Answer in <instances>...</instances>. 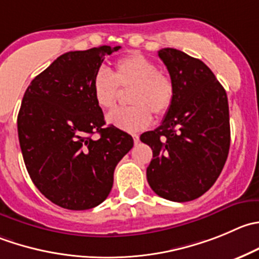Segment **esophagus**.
<instances>
[{
    "label": "esophagus",
    "mask_w": 259,
    "mask_h": 259,
    "mask_svg": "<svg viewBox=\"0 0 259 259\" xmlns=\"http://www.w3.org/2000/svg\"><path fill=\"white\" fill-rule=\"evenodd\" d=\"M133 139H134L135 144H138L139 143V134H133Z\"/></svg>",
    "instance_id": "esophagus-1"
}]
</instances>
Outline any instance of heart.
I'll list each match as a JSON object with an SVG mask.
<instances>
[{
    "mask_svg": "<svg viewBox=\"0 0 259 259\" xmlns=\"http://www.w3.org/2000/svg\"><path fill=\"white\" fill-rule=\"evenodd\" d=\"M119 87L130 89L127 102L132 106L112 110L107 114L106 121L124 132H138L148 126L152 121L150 112L155 116L167 114L175 97L172 79L142 54L120 58L112 73L101 67L92 77V96L101 109L114 106Z\"/></svg>",
    "mask_w": 259,
    "mask_h": 259,
    "instance_id": "b5f03b06",
    "label": "heart"
}]
</instances>
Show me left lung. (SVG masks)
I'll list each match as a JSON object with an SVG mask.
<instances>
[{"label":"left lung","mask_w":259,"mask_h":259,"mask_svg":"<svg viewBox=\"0 0 259 259\" xmlns=\"http://www.w3.org/2000/svg\"><path fill=\"white\" fill-rule=\"evenodd\" d=\"M158 57L169 72L175 97L162 124L140 135L153 150L147 180L163 199L191 201L214 185L227 162V92L200 59L173 48L160 49Z\"/></svg>","instance_id":"left-lung-1"}]
</instances>
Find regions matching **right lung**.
Listing matches in <instances>:
<instances>
[{
    "label": "right lung",
    "mask_w": 259,
    "mask_h": 259,
    "mask_svg": "<svg viewBox=\"0 0 259 259\" xmlns=\"http://www.w3.org/2000/svg\"><path fill=\"white\" fill-rule=\"evenodd\" d=\"M120 47L102 45L58 57L25 91L17 116L30 178L53 204L89 210L106 200L114 170L134 145L132 135L104 127L91 91L95 72ZM97 132L100 138L92 140Z\"/></svg>",
    "instance_id": "obj_1"
}]
</instances>
